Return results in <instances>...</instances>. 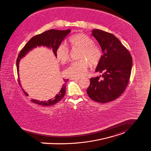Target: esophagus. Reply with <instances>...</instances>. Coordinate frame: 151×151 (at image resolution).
Here are the masks:
<instances>
[{"label":"esophagus","instance_id":"34e87169","mask_svg":"<svg viewBox=\"0 0 151 151\" xmlns=\"http://www.w3.org/2000/svg\"><path fill=\"white\" fill-rule=\"evenodd\" d=\"M80 78H71V80H75V81H78V80H80Z\"/></svg>","mask_w":151,"mask_h":151}]
</instances>
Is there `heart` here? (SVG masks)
Returning <instances> with one entry per match:
<instances>
[{
    "instance_id": "obj_1",
    "label": "heart",
    "mask_w": 151,
    "mask_h": 151,
    "mask_svg": "<svg viewBox=\"0 0 151 151\" xmlns=\"http://www.w3.org/2000/svg\"><path fill=\"white\" fill-rule=\"evenodd\" d=\"M69 44L71 48L81 50L78 58L82 59L73 62L65 70V73L71 78L82 77L88 71L89 62L93 66L99 63L102 56L101 51L98 46L93 44V41L90 37L83 33L72 36L69 39ZM55 54L57 60L60 63H66L69 61V49L64 44H61L57 48Z\"/></svg>"
}]
</instances>
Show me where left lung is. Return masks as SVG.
I'll return each mask as SVG.
<instances>
[{"instance_id": "1", "label": "left lung", "mask_w": 151, "mask_h": 151, "mask_svg": "<svg viewBox=\"0 0 151 151\" xmlns=\"http://www.w3.org/2000/svg\"><path fill=\"white\" fill-rule=\"evenodd\" d=\"M92 35L98 41L103 53L95 71L103 74L90 79L86 92L93 100L105 103L117 99L124 92L131 74L132 58L114 35L93 29Z\"/></svg>"}]
</instances>
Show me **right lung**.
Masks as SVG:
<instances>
[{
    "label": "right lung",
    "mask_w": 151,
    "mask_h": 151,
    "mask_svg": "<svg viewBox=\"0 0 151 151\" xmlns=\"http://www.w3.org/2000/svg\"><path fill=\"white\" fill-rule=\"evenodd\" d=\"M70 29L65 30H59L55 29H51L45 31L41 34L37 35L33 37L29 41L25 44L24 47L19 52L17 59V69L18 76V82L20 86L23 90L26 95H28L27 93L22 88V85L19 77V64L21 59L25 56L30 51L36 48L37 47H45L50 50H52V52L56 57V50L57 48L61 44L62 41L64 40L66 37L70 33ZM69 79H63V83L59 92L52 99H51L47 101H40L36 99H32L31 101L36 104L43 106H50L54 105L56 103L60 101L65 96L66 93V84Z\"/></svg>",
    "instance_id": "add662e5"
}]
</instances>
